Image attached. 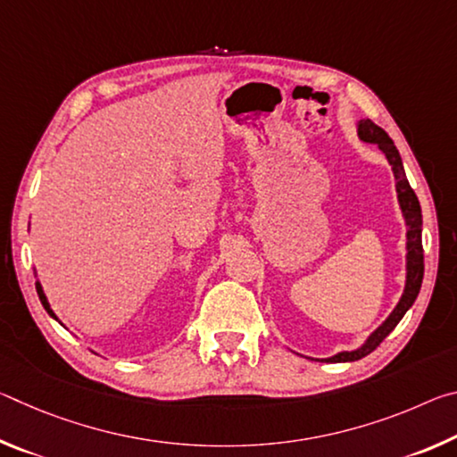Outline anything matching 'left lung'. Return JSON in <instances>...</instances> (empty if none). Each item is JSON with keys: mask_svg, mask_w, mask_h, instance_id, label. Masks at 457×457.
I'll return each instance as SVG.
<instances>
[{"mask_svg": "<svg viewBox=\"0 0 457 457\" xmlns=\"http://www.w3.org/2000/svg\"><path fill=\"white\" fill-rule=\"evenodd\" d=\"M357 133L359 138L365 143H373L378 146L389 165L393 169V175H395V189H397V201L401 207V213H403L405 226H407V264H405V288L403 294H401L397 306L393 308V312L386 316V320L378 327L375 332H370L369 338L362 343L359 349L354 351H340L335 357L328 359H316V361H327V362H351V361H359L362 357H367L369 353H373L378 345L383 343V338L389 335V332L397 327L399 320L403 319L405 312L413 306L417 294H420L421 282H423V245H421V205L420 199H417L415 191L411 189V185L407 181L405 169H403V161H401V154L397 151L395 143L391 141V137L385 133L381 127H377L373 120L362 119L357 122Z\"/></svg>", "mask_w": 457, "mask_h": 457, "instance_id": "1", "label": "left lung"}]
</instances>
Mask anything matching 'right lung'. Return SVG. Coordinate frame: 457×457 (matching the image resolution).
<instances>
[{
    "instance_id": "add662e5",
    "label": "right lung",
    "mask_w": 457,
    "mask_h": 457,
    "mask_svg": "<svg viewBox=\"0 0 457 457\" xmlns=\"http://www.w3.org/2000/svg\"><path fill=\"white\" fill-rule=\"evenodd\" d=\"M36 290H37V296H40V303H42L44 308H46V312H48L54 320H58V316L54 314V311L50 308V303H48V298H46V294H44V290H42V284H40V282H36Z\"/></svg>"
}]
</instances>
